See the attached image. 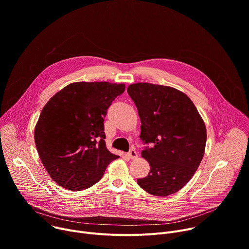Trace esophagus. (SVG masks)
Masks as SVG:
<instances>
[{
	"label": "esophagus",
	"mask_w": 249,
	"mask_h": 249,
	"mask_svg": "<svg viewBox=\"0 0 249 249\" xmlns=\"http://www.w3.org/2000/svg\"><path fill=\"white\" fill-rule=\"evenodd\" d=\"M128 157H129L130 159L134 160V159H137V158H138V154L136 153L135 150H131V151L128 153Z\"/></svg>",
	"instance_id": "obj_1"
}]
</instances>
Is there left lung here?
I'll list each match as a JSON object with an SVG mask.
<instances>
[{
  "label": "left lung",
  "mask_w": 249,
  "mask_h": 249,
  "mask_svg": "<svg viewBox=\"0 0 249 249\" xmlns=\"http://www.w3.org/2000/svg\"><path fill=\"white\" fill-rule=\"evenodd\" d=\"M127 91L141 119L140 138L153 145L142 151L151 169L138 184L160 197L179 191L204 157L207 131L201 115L184 92L171 87L137 83Z\"/></svg>",
  "instance_id": "obj_1"
}]
</instances>
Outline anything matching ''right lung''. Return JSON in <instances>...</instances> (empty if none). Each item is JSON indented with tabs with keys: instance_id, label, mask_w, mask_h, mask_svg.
Returning <instances> with one entry per match:
<instances>
[{
	"instance_id": "add662e5",
	"label": "right lung",
	"mask_w": 249,
	"mask_h": 249,
	"mask_svg": "<svg viewBox=\"0 0 249 249\" xmlns=\"http://www.w3.org/2000/svg\"><path fill=\"white\" fill-rule=\"evenodd\" d=\"M124 90V84L72 83L45 104L34 141L41 162L58 185L72 191L87 189L119 158L106 149L103 118Z\"/></svg>"
}]
</instances>
